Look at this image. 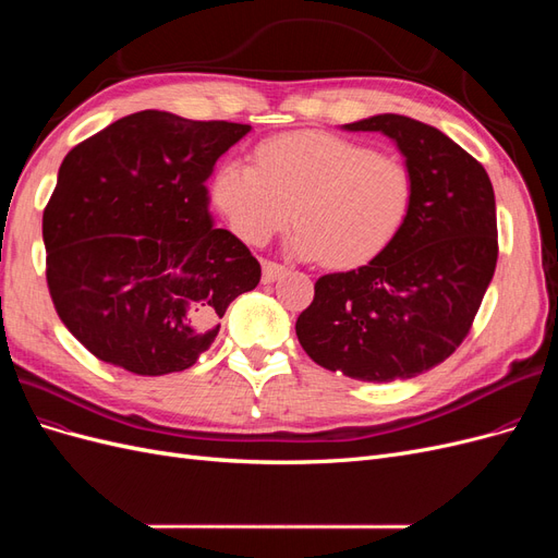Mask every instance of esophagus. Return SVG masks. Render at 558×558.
<instances>
[{
    "mask_svg": "<svg viewBox=\"0 0 558 558\" xmlns=\"http://www.w3.org/2000/svg\"><path fill=\"white\" fill-rule=\"evenodd\" d=\"M281 275H286V267L275 260H263V283H272Z\"/></svg>",
    "mask_w": 558,
    "mask_h": 558,
    "instance_id": "obj_1",
    "label": "esophagus"
}]
</instances>
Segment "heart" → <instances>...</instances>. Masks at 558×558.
<instances>
[{
  "label": "heart",
  "mask_w": 558,
  "mask_h": 558,
  "mask_svg": "<svg viewBox=\"0 0 558 558\" xmlns=\"http://www.w3.org/2000/svg\"><path fill=\"white\" fill-rule=\"evenodd\" d=\"M414 183L396 156L330 132H291L263 142L256 165L228 160L211 197L232 230L253 246L298 226L291 248L347 269L388 248L408 221Z\"/></svg>",
  "instance_id": "obj_1"
}]
</instances>
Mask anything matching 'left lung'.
<instances>
[{"mask_svg":"<svg viewBox=\"0 0 558 558\" xmlns=\"http://www.w3.org/2000/svg\"><path fill=\"white\" fill-rule=\"evenodd\" d=\"M351 132H384L412 174L398 238L367 265L324 275L295 332L307 356L361 381L410 379L461 347L496 272L494 185L468 150L433 125L379 113Z\"/></svg>","mask_w":558,"mask_h":558,"instance_id":"obj_1","label":"left lung"}]
</instances>
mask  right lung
I'll return each mask as SVG.
<instances>
[{"instance_id": "add662e5", "label": "right lung", "mask_w": 558, "mask_h": 558, "mask_svg": "<svg viewBox=\"0 0 558 558\" xmlns=\"http://www.w3.org/2000/svg\"><path fill=\"white\" fill-rule=\"evenodd\" d=\"M251 125L130 113L64 156L44 209L50 300L95 359L132 375L189 369L260 263L214 228L207 179Z\"/></svg>"}]
</instances>
